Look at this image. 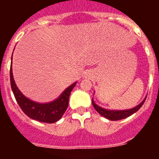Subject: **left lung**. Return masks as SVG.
I'll return each instance as SVG.
<instances>
[{"instance_id": "1", "label": "left lung", "mask_w": 159, "mask_h": 159, "mask_svg": "<svg viewBox=\"0 0 159 159\" xmlns=\"http://www.w3.org/2000/svg\"><path fill=\"white\" fill-rule=\"evenodd\" d=\"M147 98V97H146ZM146 98L143 100L141 103L138 105V106L134 107V108L131 109H128V110H123V111H116V110H107V109H104V108L98 106L95 104V102H94L92 99V105H93L94 108L97 111L98 113H99L102 116L105 117L106 119L111 120V121H116V120H120V119H126V118L129 117L134 113H135L137 111L140 109L142 106L143 105L144 102L146 100Z\"/></svg>"}]
</instances>
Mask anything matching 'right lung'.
<instances>
[{"label": "right lung", "mask_w": 159, "mask_h": 159, "mask_svg": "<svg viewBox=\"0 0 159 159\" xmlns=\"http://www.w3.org/2000/svg\"><path fill=\"white\" fill-rule=\"evenodd\" d=\"M10 83L15 99L24 113L31 119L47 123H56L61 119L68 106L71 92L76 84V82H75L66 88L63 93L52 102L40 103L28 99L18 89L12 75V64L10 67Z\"/></svg>", "instance_id": "1"}]
</instances>
